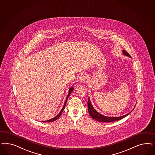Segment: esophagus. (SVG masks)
<instances>
[{
    "instance_id": "1",
    "label": "esophagus",
    "mask_w": 155,
    "mask_h": 155,
    "mask_svg": "<svg viewBox=\"0 0 155 155\" xmlns=\"http://www.w3.org/2000/svg\"><path fill=\"white\" fill-rule=\"evenodd\" d=\"M87 79V76L84 74H81L79 77V81L81 83H83Z\"/></svg>"
}]
</instances>
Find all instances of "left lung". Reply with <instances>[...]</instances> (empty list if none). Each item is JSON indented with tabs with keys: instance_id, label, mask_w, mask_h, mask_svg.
Masks as SVG:
<instances>
[{
	"instance_id": "8db88e82",
	"label": "left lung",
	"mask_w": 155,
	"mask_h": 155,
	"mask_svg": "<svg viewBox=\"0 0 155 155\" xmlns=\"http://www.w3.org/2000/svg\"><path fill=\"white\" fill-rule=\"evenodd\" d=\"M123 54L124 55H127L129 57H131L130 55L125 50L123 51ZM88 110L89 112L91 117L95 120H97L98 121H100V122H112V121H118L126 117L127 116L130 114V113L127 114V115H124V116H120V117H107V116H105L103 115H101L100 114H99L97 112H96L95 110V109L93 108L92 105L91 104V102H90V98H88Z\"/></svg>"
}]
</instances>
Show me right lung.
Instances as JSON below:
<instances>
[{
    "label": "right lung",
    "instance_id": "add662e5",
    "mask_svg": "<svg viewBox=\"0 0 155 155\" xmlns=\"http://www.w3.org/2000/svg\"><path fill=\"white\" fill-rule=\"evenodd\" d=\"M74 90V88L73 87H71V88H70V90H69V93H68V95L67 96V98H66V100H65V103H64V106H63V108H62V110H61V111L60 112V113L58 114V115H57L56 116H55V117H54V118H52V119H50V120H47V121H43V122H52V121H55V120H57L59 117L60 116V115L61 114H62V112H63V110L64 109V108H65V105H66V103H67V99H68V97L70 96V94H71V92H72V91Z\"/></svg>",
    "mask_w": 155,
    "mask_h": 155
}]
</instances>
